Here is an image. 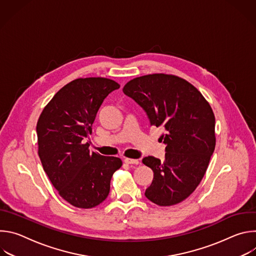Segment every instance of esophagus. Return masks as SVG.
<instances>
[{"instance_id": "34e87169", "label": "esophagus", "mask_w": 256, "mask_h": 256, "mask_svg": "<svg viewBox=\"0 0 256 256\" xmlns=\"http://www.w3.org/2000/svg\"><path fill=\"white\" fill-rule=\"evenodd\" d=\"M124 163H126V164H134V165H138V164L140 163L138 160H136V159H132V158H124Z\"/></svg>"}]
</instances>
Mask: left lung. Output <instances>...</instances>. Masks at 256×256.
<instances>
[{
    "instance_id": "1",
    "label": "left lung",
    "mask_w": 256,
    "mask_h": 256,
    "mask_svg": "<svg viewBox=\"0 0 256 256\" xmlns=\"http://www.w3.org/2000/svg\"><path fill=\"white\" fill-rule=\"evenodd\" d=\"M124 93L161 128L165 160L144 157L154 172L144 196L160 206L184 202L198 186L216 147L214 116L210 103L190 82L175 75L151 74L128 81Z\"/></svg>"
}]
</instances>
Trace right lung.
Listing matches in <instances>:
<instances>
[{
    "instance_id": "right-lung-1",
    "label": "right lung",
    "mask_w": 256,
    "mask_h": 256,
    "mask_svg": "<svg viewBox=\"0 0 256 256\" xmlns=\"http://www.w3.org/2000/svg\"><path fill=\"white\" fill-rule=\"evenodd\" d=\"M120 87L102 77L79 78L64 86L46 104L36 126L38 156L58 194L70 204L91 208L110 190L122 162L89 151L96 114L109 93Z\"/></svg>"
}]
</instances>
